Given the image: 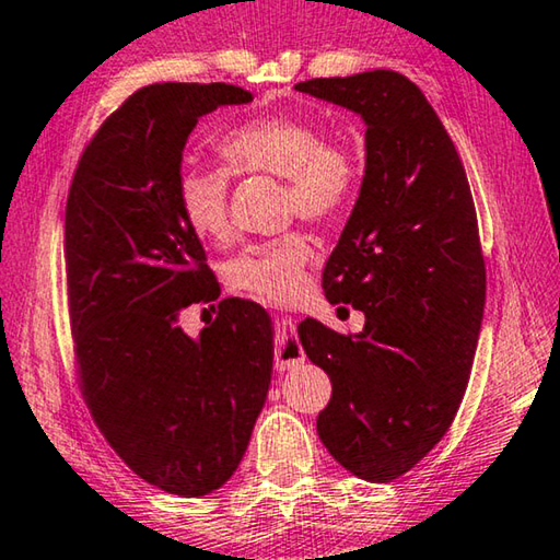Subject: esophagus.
Wrapping results in <instances>:
<instances>
[{"label": "esophagus", "instance_id": "34e87169", "mask_svg": "<svg viewBox=\"0 0 560 560\" xmlns=\"http://www.w3.org/2000/svg\"><path fill=\"white\" fill-rule=\"evenodd\" d=\"M277 328H279V343H277V371H289V368L299 365L306 360V353L296 338V318L291 316H279L277 318Z\"/></svg>", "mask_w": 560, "mask_h": 560}]
</instances>
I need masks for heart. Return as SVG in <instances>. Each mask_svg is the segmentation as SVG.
I'll list each match as a JSON object with an SVG mask.
<instances>
[{
	"mask_svg": "<svg viewBox=\"0 0 560 560\" xmlns=\"http://www.w3.org/2000/svg\"><path fill=\"white\" fill-rule=\"evenodd\" d=\"M220 153L234 173H269L287 179V212L308 220H334L353 200L360 170L346 143L328 140L324 128L299 116H264L226 132ZM177 202L185 222L205 240L232 232L230 175L220 167L189 165L177 177ZM311 244L301 232L249 244L226 267L236 289L269 301H289L303 287Z\"/></svg>",
	"mask_w": 560,
	"mask_h": 560,
	"instance_id": "1",
	"label": "heart"
}]
</instances>
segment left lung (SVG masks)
Masks as SVG:
<instances>
[{
    "label": "left lung",
    "mask_w": 560,
    "mask_h": 560,
    "mask_svg": "<svg viewBox=\"0 0 560 560\" xmlns=\"http://www.w3.org/2000/svg\"><path fill=\"white\" fill-rule=\"evenodd\" d=\"M296 91L365 122V175L324 269L326 299L363 311L365 326L340 336L316 318L299 324L334 383L318 438L350 474L390 481L444 438L467 390L487 301L477 212L457 148L402 73Z\"/></svg>",
    "instance_id": "left-lung-1"
}]
</instances>
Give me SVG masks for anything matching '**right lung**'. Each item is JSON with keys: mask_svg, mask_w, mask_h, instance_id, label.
<instances>
[{"mask_svg": "<svg viewBox=\"0 0 560 560\" xmlns=\"http://www.w3.org/2000/svg\"><path fill=\"white\" fill-rule=\"evenodd\" d=\"M254 96L230 83H153L83 150L66 202L75 365L93 420L120 459L177 497H205L240 467L267 402L271 316L224 299L200 336L179 326L214 301L205 249L177 202L197 120Z\"/></svg>", "mask_w": 560, "mask_h": 560, "instance_id": "obj_1", "label": "right lung"}]
</instances>
